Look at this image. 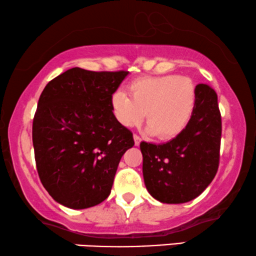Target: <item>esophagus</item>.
Masks as SVG:
<instances>
[{"instance_id":"1","label":"esophagus","mask_w":256,"mask_h":256,"mask_svg":"<svg viewBox=\"0 0 256 256\" xmlns=\"http://www.w3.org/2000/svg\"><path fill=\"white\" fill-rule=\"evenodd\" d=\"M134 142H135V146H140L141 144V138L138 135H134Z\"/></svg>"}]
</instances>
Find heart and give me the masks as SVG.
Instances as JSON below:
<instances>
[{"instance_id": "b5f03b06", "label": "heart", "mask_w": 256, "mask_h": 256, "mask_svg": "<svg viewBox=\"0 0 256 256\" xmlns=\"http://www.w3.org/2000/svg\"><path fill=\"white\" fill-rule=\"evenodd\" d=\"M129 95H112V112L121 126L136 127L147 116L148 134L161 140L176 138L187 128L196 104V88L186 76L164 75L136 78L128 86Z\"/></svg>"}]
</instances>
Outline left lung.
Masks as SVG:
<instances>
[{"instance_id": "left-lung-1", "label": "left lung", "mask_w": 256, "mask_h": 256, "mask_svg": "<svg viewBox=\"0 0 256 256\" xmlns=\"http://www.w3.org/2000/svg\"><path fill=\"white\" fill-rule=\"evenodd\" d=\"M195 88L196 104L187 128L166 144H140L146 188L162 204L192 201L216 175L222 130L218 95L208 84Z\"/></svg>"}]
</instances>
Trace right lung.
<instances>
[{"label": "right lung", "mask_w": 256, "mask_h": 256, "mask_svg": "<svg viewBox=\"0 0 256 256\" xmlns=\"http://www.w3.org/2000/svg\"><path fill=\"white\" fill-rule=\"evenodd\" d=\"M128 72L72 68L52 80L32 121L36 168L56 202L84 209L110 194L132 132L116 121L110 98Z\"/></svg>", "instance_id": "obj_1"}]
</instances>
